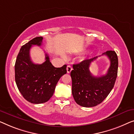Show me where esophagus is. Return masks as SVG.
Wrapping results in <instances>:
<instances>
[{"label": "esophagus", "instance_id": "obj_1", "mask_svg": "<svg viewBox=\"0 0 134 134\" xmlns=\"http://www.w3.org/2000/svg\"><path fill=\"white\" fill-rule=\"evenodd\" d=\"M72 69H72V67H71V65H67V71L68 73H70L71 71L72 70Z\"/></svg>", "mask_w": 134, "mask_h": 134}]
</instances>
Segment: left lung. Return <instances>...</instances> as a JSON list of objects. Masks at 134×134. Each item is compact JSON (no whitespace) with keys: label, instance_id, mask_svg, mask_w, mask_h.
<instances>
[{"label":"left lung","instance_id":"8db88e82","mask_svg":"<svg viewBox=\"0 0 134 134\" xmlns=\"http://www.w3.org/2000/svg\"><path fill=\"white\" fill-rule=\"evenodd\" d=\"M106 55L110 65L106 74L97 77L92 75L89 67L98 56L85 59L73 64L70 73L72 80V95L75 101L81 106L91 107L102 103L114 87L118 73V60L115 51H107Z\"/></svg>","mask_w":134,"mask_h":134}]
</instances>
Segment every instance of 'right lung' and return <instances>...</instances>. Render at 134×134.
<instances>
[{"label":"right lung","instance_id":"right-lung-1","mask_svg":"<svg viewBox=\"0 0 134 134\" xmlns=\"http://www.w3.org/2000/svg\"><path fill=\"white\" fill-rule=\"evenodd\" d=\"M42 37H36L22 46L15 63V81L26 100L33 104L48 101L53 95L60 78L67 73V65L54 67L46 53V61L41 64L32 62L30 55L33 46H41Z\"/></svg>","mask_w":134,"mask_h":134}]
</instances>
